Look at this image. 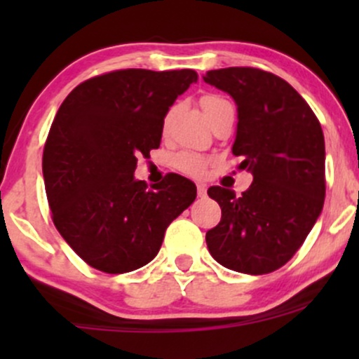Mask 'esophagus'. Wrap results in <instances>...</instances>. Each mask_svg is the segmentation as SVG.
<instances>
[{
    "label": "esophagus",
    "instance_id": "1",
    "mask_svg": "<svg viewBox=\"0 0 359 359\" xmlns=\"http://www.w3.org/2000/svg\"><path fill=\"white\" fill-rule=\"evenodd\" d=\"M205 194H208V189H205L204 184H197V196L199 197H205Z\"/></svg>",
    "mask_w": 359,
    "mask_h": 359
}]
</instances>
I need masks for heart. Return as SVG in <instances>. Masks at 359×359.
Segmentation results:
<instances>
[{
  "label": "heart",
  "instance_id": "1",
  "mask_svg": "<svg viewBox=\"0 0 359 359\" xmlns=\"http://www.w3.org/2000/svg\"><path fill=\"white\" fill-rule=\"evenodd\" d=\"M199 104L204 111L205 118L211 121V119L217 114V111H219L222 106L229 104V102L226 101L224 97L217 96V94H204V96L201 97ZM172 163H174L177 170L184 172V174L187 175H201L205 170V167H208V160H205L204 156L194 154V151H180V154H177L174 156Z\"/></svg>",
  "mask_w": 359,
  "mask_h": 359
}]
</instances>
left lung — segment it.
Returning a JSON list of instances; mask_svg holds the SVG:
<instances>
[{"label": "left lung", "mask_w": 359, "mask_h": 359, "mask_svg": "<svg viewBox=\"0 0 359 359\" xmlns=\"http://www.w3.org/2000/svg\"><path fill=\"white\" fill-rule=\"evenodd\" d=\"M204 82L224 90L238 106L233 155L253 175L248 191L214 185L221 221L205 233L209 253L226 269L263 275L295 255L325 196L324 135L304 97L271 72L253 67L209 71Z\"/></svg>", "instance_id": "obj_1"}]
</instances>
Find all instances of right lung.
<instances>
[{
	"label": "right lung",
	"mask_w": 359,
	"mask_h": 359,
	"mask_svg": "<svg viewBox=\"0 0 359 359\" xmlns=\"http://www.w3.org/2000/svg\"><path fill=\"white\" fill-rule=\"evenodd\" d=\"M192 82L191 69L114 71L82 82L57 111L43 148L45 192L55 228L93 269L147 265L196 199V184L182 175L151 189L133 175L137 156L160 147L168 108Z\"/></svg>",
	"instance_id": "obj_1"
}]
</instances>
